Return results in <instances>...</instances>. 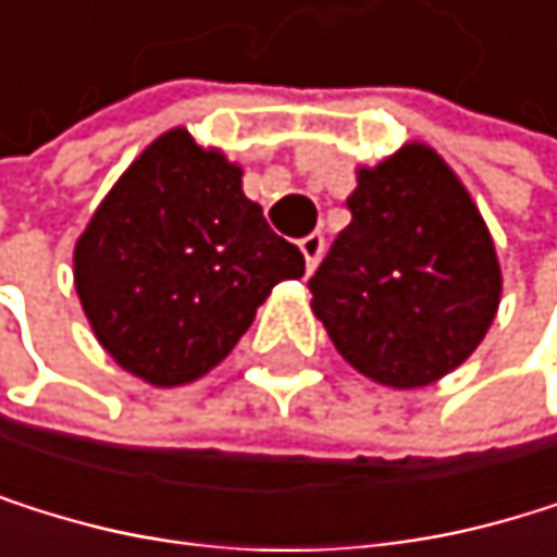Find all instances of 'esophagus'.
Returning a JSON list of instances; mask_svg holds the SVG:
<instances>
[{
    "instance_id": "esophagus-1",
    "label": "esophagus",
    "mask_w": 557,
    "mask_h": 557,
    "mask_svg": "<svg viewBox=\"0 0 557 557\" xmlns=\"http://www.w3.org/2000/svg\"><path fill=\"white\" fill-rule=\"evenodd\" d=\"M300 253H304V263H307V273H313V267L324 257V237L320 233H310V237L300 240Z\"/></svg>"
}]
</instances>
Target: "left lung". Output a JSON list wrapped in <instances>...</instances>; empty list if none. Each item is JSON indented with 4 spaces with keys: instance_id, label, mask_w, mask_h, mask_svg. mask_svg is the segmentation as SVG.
<instances>
[{
    "instance_id": "obj_1",
    "label": "left lung",
    "mask_w": 557,
    "mask_h": 557,
    "mask_svg": "<svg viewBox=\"0 0 557 557\" xmlns=\"http://www.w3.org/2000/svg\"><path fill=\"white\" fill-rule=\"evenodd\" d=\"M350 223L310 276V307L354 371L384 387L441 381L478 350L502 263L458 173L424 143L357 170Z\"/></svg>"
}]
</instances>
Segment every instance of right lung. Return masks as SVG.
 I'll use <instances>...</instances> for the list:
<instances>
[{
    "label": "right lung",
    "mask_w": 557,
    "mask_h": 557,
    "mask_svg": "<svg viewBox=\"0 0 557 557\" xmlns=\"http://www.w3.org/2000/svg\"><path fill=\"white\" fill-rule=\"evenodd\" d=\"M83 313L102 350L153 387L203 377L237 347L304 253L267 226L244 170L176 126L102 197L73 250Z\"/></svg>",
    "instance_id": "obj_1"
}]
</instances>
